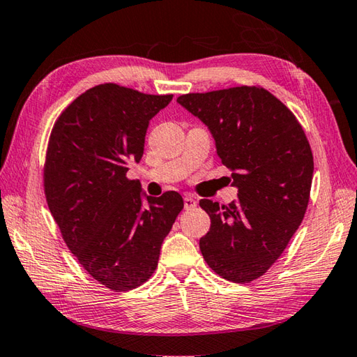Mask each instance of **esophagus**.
Masks as SVG:
<instances>
[{"label": "esophagus", "instance_id": "1", "mask_svg": "<svg viewBox=\"0 0 357 357\" xmlns=\"http://www.w3.org/2000/svg\"><path fill=\"white\" fill-rule=\"evenodd\" d=\"M183 202H185V208H186V210H191V208L197 206V199L192 197V196H185Z\"/></svg>", "mask_w": 357, "mask_h": 357}]
</instances>
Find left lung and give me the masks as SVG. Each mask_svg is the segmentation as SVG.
<instances>
[{
    "mask_svg": "<svg viewBox=\"0 0 357 357\" xmlns=\"http://www.w3.org/2000/svg\"><path fill=\"white\" fill-rule=\"evenodd\" d=\"M177 102L210 129L238 188V200L228 205L199 202L211 219L200 252L222 278L241 284L257 280L305 218L314 158L303 127L261 86L190 93Z\"/></svg>",
    "mask_w": 357,
    "mask_h": 357,
    "instance_id": "left-lung-1",
    "label": "left lung"
}]
</instances>
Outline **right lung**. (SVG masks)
Wrapping results in <instances>:
<instances>
[{
    "label": "right lung",
    "mask_w": 357,
    "mask_h": 357,
    "mask_svg": "<svg viewBox=\"0 0 357 357\" xmlns=\"http://www.w3.org/2000/svg\"><path fill=\"white\" fill-rule=\"evenodd\" d=\"M171 100L100 84L74 99L52 127L43 169L50 211L71 253L112 291H130L152 277L183 210L178 192L146 196L139 180L126 177L143 157L149 121Z\"/></svg>",
    "instance_id": "right-lung-1"
}]
</instances>
